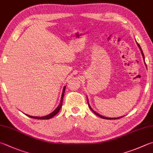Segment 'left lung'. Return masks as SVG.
I'll return each mask as SVG.
<instances>
[{
    "instance_id": "8db88e82",
    "label": "left lung",
    "mask_w": 153,
    "mask_h": 153,
    "mask_svg": "<svg viewBox=\"0 0 153 153\" xmlns=\"http://www.w3.org/2000/svg\"><path fill=\"white\" fill-rule=\"evenodd\" d=\"M137 45H138V47H139V49L140 50V52H141V54H142V55H143V60H145V56H144V54H143V51H142V49H141V47H140V46L137 43ZM87 102H88V106H89V108H91V110L93 111L94 113L95 114H97V116H99V117H100V118H102V119H120V118H121V117H118V118H109V117H103V116H102V115H100V114H99V113H97V112H95L93 108H92V107L91 106V105H90V104H89V102H88V98H87Z\"/></svg>"
}]
</instances>
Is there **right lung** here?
Segmentation results:
<instances>
[{
    "label": "right lung",
    "instance_id": "add662e5",
    "mask_svg": "<svg viewBox=\"0 0 153 153\" xmlns=\"http://www.w3.org/2000/svg\"><path fill=\"white\" fill-rule=\"evenodd\" d=\"M65 88H66V86H65L64 88H63V90H62V96H61V99H60V104L59 105L57 106L56 108L54 110L53 112H52L51 114L47 115V116H44V117H33V116H30V115H28L27 114H25L27 116L29 117L30 118H33V119H44V120H47V119H50L51 118H53L54 116H55V115L58 113L59 111H60V109L61 108V106L62 105V100H63V97H64V94H65Z\"/></svg>",
    "mask_w": 153,
    "mask_h": 153
}]
</instances>
